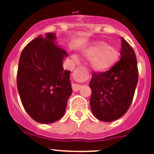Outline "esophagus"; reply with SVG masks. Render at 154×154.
I'll list each match as a JSON object with an SVG mask.
<instances>
[{
  "instance_id": "34e87169",
  "label": "esophagus",
  "mask_w": 154,
  "mask_h": 154,
  "mask_svg": "<svg viewBox=\"0 0 154 154\" xmlns=\"http://www.w3.org/2000/svg\"><path fill=\"white\" fill-rule=\"evenodd\" d=\"M81 88H82L81 85H79V84H76V83L72 84V89L74 92H78Z\"/></svg>"
}]
</instances>
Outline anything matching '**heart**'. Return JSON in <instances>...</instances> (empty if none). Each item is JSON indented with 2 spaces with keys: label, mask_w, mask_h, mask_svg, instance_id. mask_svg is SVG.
Segmentation results:
<instances>
[{
  "label": "heart",
  "mask_w": 154,
  "mask_h": 154,
  "mask_svg": "<svg viewBox=\"0 0 154 154\" xmlns=\"http://www.w3.org/2000/svg\"><path fill=\"white\" fill-rule=\"evenodd\" d=\"M82 55L90 59L89 65L93 72L103 73L108 72L119 62L120 50L116 45L106 44L103 42H96L86 46L82 50ZM72 58L76 61V57Z\"/></svg>",
  "instance_id": "1"
}]
</instances>
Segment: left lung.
Wrapping results in <instances>:
<instances>
[{
    "mask_svg": "<svg viewBox=\"0 0 154 154\" xmlns=\"http://www.w3.org/2000/svg\"><path fill=\"white\" fill-rule=\"evenodd\" d=\"M121 42L120 60L108 72L93 73L89 82L91 110L104 122L116 120L127 112L138 82L135 52L123 38Z\"/></svg>",
    "mask_w": 154,
    "mask_h": 154,
    "instance_id": "8db88e82",
    "label": "left lung"
}]
</instances>
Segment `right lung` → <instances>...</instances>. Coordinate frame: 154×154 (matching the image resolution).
I'll return each mask as SVG.
<instances>
[{
  "instance_id": "add662e5",
  "label": "right lung",
  "mask_w": 154,
  "mask_h": 154,
  "mask_svg": "<svg viewBox=\"0 0 154 154\" xmlns=\"http://www.w3.org/2000/svg\"><path fill=\"white\" fill-rule=\"evenodd\" d=\"M55 40L54 33L38 36L23 49L18 63L17 85L23 106L44 124L63 116L72 92L70 71L62 66L68 54Z\"/></svg>"
}]
</instances>
